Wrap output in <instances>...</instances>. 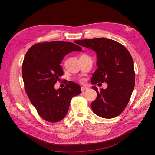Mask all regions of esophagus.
Instances as JSON below:
<instances>
[{"label":"esophagus","instance_id":"34e87169","mask_svg":"<svg viewBox=\"0 0 155 155\" xmlns=\"http://www.w3.org/2000/svg\"><path fill=\"white\" fill-rule=\"evenodd\" d=\"M88 88L86 87H81V90H82V91H85L86 90H87Z\"/></svg>","mask_w":155,"mask_h":155}]
</instances>
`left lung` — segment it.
I'll return each instance as SVG.
<instances>
[{
    "mask_svg": "<svg viewBox=\"0 0 155 155\" xmlns=\"http://www.w3.org/2000/svg\"><path fill=\"white\" fill-rule=\"evenodd\" d=\"M78 45L97 53L98 68L93 73L91 83H107L91 103L96 115L105 119L115 117L124 111L131 98L135 84V72L131 54L120 43L106 38L78 40Z\"/></svg>",
    "mask_w": 155,
    "mask_h": 155,
    "instance_id": "obj_1",
    "label": "left lung"
}]
</instances>
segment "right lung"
I'll return each instance as SVG.
<instances>
[{"instance_id": "right-lung-1", "label": "right lung", "mask_w": 155, "mask_h": 155, "mask_svg": "<svg viewBox=\"0 0 155 155\" xmlns=\"http://www.w3.org/2000/svg\"><path fill=\"white\" fill-rule=\"evenodd\" d=\"M75 51H81L82 48L70 42H43L32 45L24 56L22 74L26 92L38 114L50 123L62 120L71 99L82 92L73 82L63 88H54L63 75L60 65L63 58Z\"/></svg>"}]
</instances>
